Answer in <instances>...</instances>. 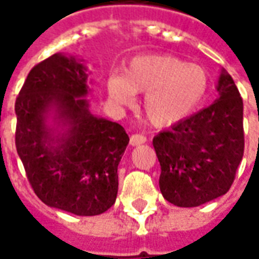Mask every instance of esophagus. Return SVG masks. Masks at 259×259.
Returning a JSON list of instances; mask_svg holds the SVG:
<instances>
[{"mask_svg":"<svg viewBox=\"0 0 259 259\" xmlns=\"http://www.w3.org/2000/svg\"><path fill=\"white\" fill-rule=\"evenodd\" d=\"M146 137L143 135H132L130 136V144L132 146H140L143 143H146Z\"/></svg>","mask_w":259,"mask_h":259,"instance_id":"34e87169","label":"esophagus"}]
</instances>
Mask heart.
<instances>
[{
	"instance_id": "heart-1",
	"label": "heart",
	"mask_w": 259,
	"mask_h": 259,
	"mask_svg": "<svg viewBox=\"0 0 259 259\" xmlns=\"http://www.w3.org/2000/svg\"><path fill=\"white\" fill-rule=\"evenodd\" d=\"M108 94L116 105L129 107L136 93H144L141 108L147 120L166 127L187 118L208 90V73L200 65L172 55L136 57L123 74L108 79Z\"/></svg>"
}]
</instances>
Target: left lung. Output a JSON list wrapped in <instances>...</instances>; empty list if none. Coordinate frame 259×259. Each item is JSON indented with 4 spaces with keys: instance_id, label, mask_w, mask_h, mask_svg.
Here are the masks:
<instances>
[{
    "instance_id": "obj_1",
    "label": "left lung",
    "mask_w": 259,
    "mask_h": 259,
    "mask_svg": "<svg viewBox=\"0 0 259 259\" xmlns=\"http://www.w3.org/2000/svg\"><path fill=\"white\" fill-rule=\"evenodd\" d=\"M219 98L190 118L158 133L152 146L161 165L163 198L183 208L226 194L244 154L243 100L222 69Z\"/></svg>"
}]
</instances>
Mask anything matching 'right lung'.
Here are the masks:
<instances>
[{
	"instance_id": "obj_1",
	"label": "right lung",
	"mask_w": 259,
	"mask_h": 259,
	"mask_svg": "<svg viewBox=\"0 0 259 259\" xmlns=\"http://www.w3.org/2000/svg\"><path fill=\"white\" fill-rule=\"evenodd\" d=\"M85 70L81 61L59 53L31 69L15 102V144L44 204L93 217L115 204L129 136L90 112Z\"/></svg>"
}]
</instances>
